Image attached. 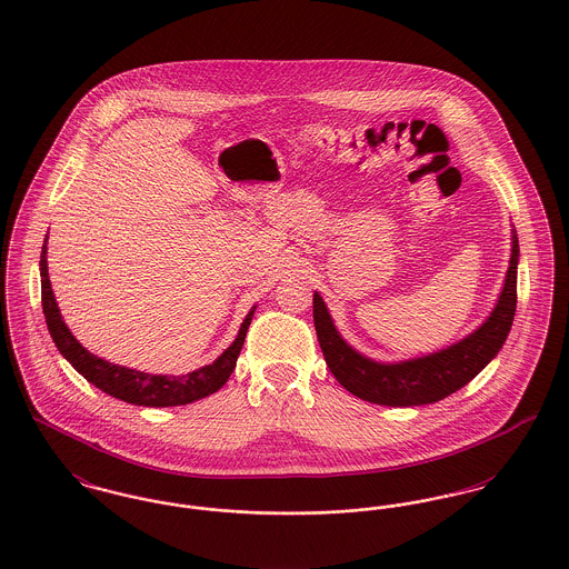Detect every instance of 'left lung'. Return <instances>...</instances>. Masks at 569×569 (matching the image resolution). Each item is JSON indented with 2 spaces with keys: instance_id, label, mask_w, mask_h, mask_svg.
I'll use <instances>...</instances> for the list:
<instances>
[{
  "instance_id": "obj_1",
  "label": "left lung",
  "mask_w": 569,
  "mask_h": 569,
  "mask_svg": "<svg viewBox=\"0 0 569 569\" xmlns=\"http://www.w3.org/2000/svg\"><path fill=\"white\" fill-rule=\"evenodd\" d=\"M518 234L511 230V258L499 301L490 316L460 341L417 359L382 363L355 350L335 327L327 302L313 292V325L337 382L361 400L380 406H423L445 400L468 385L502 348L511 331L518 290Z\"/></svg>"
}]
</instances>
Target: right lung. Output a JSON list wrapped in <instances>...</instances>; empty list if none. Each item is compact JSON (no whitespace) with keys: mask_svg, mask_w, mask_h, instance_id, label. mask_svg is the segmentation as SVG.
Instances as JSON below:
<instances>
[{"mask_svg":"<svg viewBox=\"0 0 569 569\" xmlns=\"http://www.w3.org/2000/svg\"><path fill=\"white\" fill-rule=\"evenodd\" d=\"M40 288H42V313L53 337L60 355L67 359L72 368L77 369L88 382H92L102 393L116 400L129 401L134 406H150V408H168V406H184L191 401L208 398L217 393L228 378L232 376L238 361V355L244 343V335L256 313V305L244 316L234 341L230 343L223 355H219L210 366L193 369L182 376L171 373H146L139 369L124 368L109 363L101 357L92 355L83 348L77 337L70 333L67 322L62 320L60 307L56 295L51 290L49 270H47V238L40 253Z\"/></svg>","mask_w":569,"mask_h":569,"instance_id":"obj_1","label":"right lung"}]
</instances>
